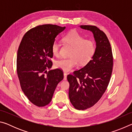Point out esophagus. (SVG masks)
Segmentation results:
<instances>
[{
    "label": "esophagus",
    "instance_id": "obj_1",
    "mask_svg": "<svg viewBox=\"0 0 132 132\" xmlns=\"http://www.w3.org/2000/svg\"><path fill=\"white\" fill-rule=\"evenodd\" d=\"M67 75H68V74H67L66 73H65V72L63 73V76H64L63 80H66V79H67Z\"/></svg>",
    "mask_w": 132,
    "mask_h": 132
}]
</instances>
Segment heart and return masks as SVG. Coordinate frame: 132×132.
<instances>
[{"label":"heart","mask_w":132,"mask_h":132,"mask_svg":"<svg viewBox=\"0 0 132 132\" xmlns=\"http://www.w3.org/2000/svg\"><path fill=\"white\" fill-rule=\"evenodd\" d=\"M63 41L72 46L70 53V57L61 58L56 61L55 66L62 70L69 71L78 63L81 65L86 64L90 61L95 52L94 42L90 39H84V38L76 31H71L63 37ZM60 42L56 40L51 46L52 54L59 56L60 53Z\"/></svg>","instance_id":"heart-1"}]
</instances>
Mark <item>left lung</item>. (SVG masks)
Segmentation results:
<instances>
[{
	"mask_svg": "<svg viewBox=\"0 0 132 132\" xmlns=\"http://www.w3.org/2000/svg\"><path fill=\"white\" fill-rule=\"evenodd\" d=\"M93 32L96 42L94 53L83 68L68 75L69 97L76 109L84 110L93 106L105 93L112 72L113 56L105 34L96 26H80Z\"/></svg>",
	"mask_w": 132,
	"mask_h": 132,
	"instance_id": "1",
	"label": "left lung"
}]
</instances>
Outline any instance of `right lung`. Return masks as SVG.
Listing matches in <instances>:
<instances>
[{
  "instance_id": "right-lung-1",
  "label": "right lung",
  "mask_w": 132,
  "mask_h": 132,
  "mask_svg": "<svg viewBox=\"0 0 132 132\" xmlns=\"http://www.w3.org/2000/svg\"><path fill=\"white\" fill-rule=\"evenodd\" d=\"M65 27L44 24L27 32L22 38L17 54V72L22 91L30 101L39 107L52 100L57 84L63 79L59 69L52 66L51 46Z\"/></svg>"
}]
</instances>
